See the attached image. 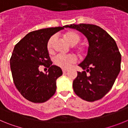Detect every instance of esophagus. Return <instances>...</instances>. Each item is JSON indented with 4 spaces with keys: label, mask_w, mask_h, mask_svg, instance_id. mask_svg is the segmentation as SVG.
Returning a JSON list of instances; mask_svg holds the SVG:
<instances>
[{
    "label": "esophagus",
    "mask_w": 128,
    "mask_h": 128,
    "mask_svg": "<svg viewBox=\"0 0 128 128\" xmlns=\"http://www.w3.org/2000/svg\"><path fill=\"white\" fill-rule=\"evenodd\" d=\"M62 70H63V73H65V72H67L68 70H67V69H65V68H63V69Z\"/></svg>",
    "instance_id": "34e87169"
}]
</instances>
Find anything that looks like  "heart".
<instances>
[{"instance_id": "obj_1", "label": "heart", "mask_w": 128, "mask_h": 128, "mask_svg": "<svg viewBox=\"0 0 128 128\" xmlns=\"http://www.w3.org/2000/svg\"><path fill=\"white\" fill-rule=\"evenodd\" d=\"M65 38L71 46H76L81 40V36L80 34L74 31H69L66 32L65 34ZM55 40H56V36H52L48 40L47 47L48 51H51L52 49L53 44ZM80 51H81V48H80ZM76 61V58L74 55L65 56V55L58 54L54 59V64L63 68H68L71 64L75 63Z\"/></svg>"}]
</instances>
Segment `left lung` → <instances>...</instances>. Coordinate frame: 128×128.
Segmentation results:
<instances>
[{
	"label": "left lung",
	"mask_w": 128,
	"mask_h": 128,
	"mask_svg": "<svg viewBox=\"0 0 128 128\" xmlns=\"http://www.w3.org/2000/svg\"><path fill=\"white\" fill-rule=\"evenodd\" d=\"M79 30L88 42L87 55L78 66L86 72H78L73 81L77 96L86 101L101 99L110 90L120 70L121 55L114 38L101 28L93 24L66 25Z\"/></svg>",
	"instance_id": "1"
}]
</instances>
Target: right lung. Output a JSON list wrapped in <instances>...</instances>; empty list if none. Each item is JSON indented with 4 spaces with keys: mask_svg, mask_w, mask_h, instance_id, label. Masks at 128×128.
I'll return each mask as SVG.
<instances>
[{
    "mask_svg": "<svg viewBox=\"0 0 128 128\" xmlns=\"http://www.w3.org/2000/svg\"><path fill=\"white\" fill-rule=\"evenodd\" d=\"M63 27L34 30L26 35L14 47L10 67L14 85L24 98L30 102L42 103L55 94L56 80L63 74L60 67L50 62L47 42ZM49 67L46 73L39 66Z\"/></svg>",
    "mask_w": 128,
    "mask_h": 128,
    "instance_id": "obj_1",
    "label": "right lung"
}]
</instances>
